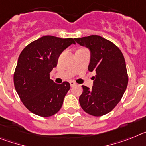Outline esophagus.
Instances as JSON below:
<instances>
[{
	"label": "esophagus",
	"mask_w": 146,
	"mask_h": 146,
	"mask_svg": "<svg viewBox=\"0 0 146 146\" xmlns=\"http://www.w3.org/2000/svg\"><path fill=\"white\" fill-rule=\"evenodd\" d=\"M70 87H73L76 85V83H75L74 82H73V81H70Z\"/></svg>",
	"instance_id": "34e87169"
}]
</instances>
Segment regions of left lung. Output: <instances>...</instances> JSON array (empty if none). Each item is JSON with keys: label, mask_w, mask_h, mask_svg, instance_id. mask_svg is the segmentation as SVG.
I'll list each match as a JSON object with an SVG mask.
<instances>
[{"label": "left lung", "mask_w": 146, "mask_h": 146, "mask_svg": "<svg viewBox=\"0 0 146 146\" xmlns=\"http://www.w3.org/2000/svg\"><path fill=\"white\" fill-rule=\"evenodd\" d=\"M75 41L90 51L88 70L95 71L93 86L82 85L79 103L85 112L102 116L115 108L128 85V74L122 52L111 42L98 35L76 38Z\"/></svg>", "instance_id": "8db88e82"}]
</instances>
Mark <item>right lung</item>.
<instances>
[{
  "label": "right lung",
  "instance_id": "right-lung-1",
  "mask_svg": "<svg viewBox=\"0 0 146 146\" xmlns=\"http://www.w3.org/2000/svg\"><path fill=\"white\" fill-rule=\"evenodd\" d=\"M72 44V38L44 36L31 42L19 56L14 74L15 90L26 108L41 117L57 113L70 90L68 82L61 84L50 78L63 50Z\"/></svg>",
  "mask_w": 146,
  "mask_h": 146
}]
</instances>
